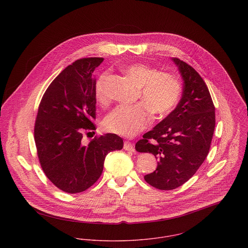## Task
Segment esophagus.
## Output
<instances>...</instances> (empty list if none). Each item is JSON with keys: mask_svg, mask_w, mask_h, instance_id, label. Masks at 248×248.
Segmentation results:
<instances>
[{"mask_svg": "<svg viewBox=\"0 0 248 248\" xmlns=\"http://www.w3.org/2000/svg\"><path fill=\"white\" fill-rule=\"evenodd\" d=\"M124 150L134 152L135 151V146H134L133 143H131L130 141H125L124 142Z\"/></svg>", "mask_w": 248, "mask_h": 248, "instance_id": "1", "label": "esophagus"}]
</instances>
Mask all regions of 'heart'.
<instances>
[{
    "instance_id": "1",
    "label": "heart",
    "mask_w": 248,
    "mask_h": 248,
    "mask_svg": "<svg viewBox=\"0 0 248 248\" xmlns=\"http://www.w3.org/2000/svg\"><path fill=\"white\" fill-rule=\"evenodd\" d=\"M125 72L140 88L139 97L142 104L155 116H165L177 106L181 89L177 79L172 75L161 73L155 68L142 63L128 66ZM107 79L108 73H102L94 86L95 97L101 104L108 102ZM142 106L119 105L114 108L104 119L105 129L123 137L136 136L152 120L148 109Z\"/></svg>"
}]
</instances>
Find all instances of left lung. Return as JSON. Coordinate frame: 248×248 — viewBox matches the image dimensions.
Wrapping results in <instances>:
<instances>
[{
  "label": "left lung",
  "mask_w": 248,
  "mask_h": 248,
  "mask_svg": "<svg viewBox=\"0 0 248 248\" xmlns=\"http://www.w3.org/2000/svg\"><path fill=\"white\" fill-rule=\"evenodd\" d=\"M183 79L176 108L136 144L140 153L158 159L155 171L144 177L159 190H173L195 175L205 160L215 130V106L202 76L190 65L172 58Z\"/></svg>",
  "instance_id": "8db88e82"
}]
</instances>
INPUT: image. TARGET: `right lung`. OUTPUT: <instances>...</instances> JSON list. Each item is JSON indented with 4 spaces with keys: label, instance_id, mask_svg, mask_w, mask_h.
I'll list each match as a JSON object with an SVG mask.
<instances>
[{
    "label": "right lung",
    "instance_id": "right-lung-1",
    "mask_svg": "<svg viewBox=\"0 0 248 248\" xmlns=\"http://www.w3.org/2000/svg\"><path fill=\"white\" fill-rule=\"evenodd\" d=\"M104 58L76 60L50 83L36 116L34 140L41 167L60 190L81 193L100 177L109 152L121 150L115 134L82 143L85 131H94L96 113L93 71Z\"/></svg>",
    "mask_w": 248,
    "mask_h": 248
}]
</instances>
